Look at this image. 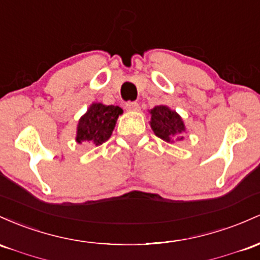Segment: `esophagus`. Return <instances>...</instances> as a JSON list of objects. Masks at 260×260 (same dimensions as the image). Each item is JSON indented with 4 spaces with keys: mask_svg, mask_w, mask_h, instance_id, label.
Returning a JSON list of instances; mask_svg holds the SVG:
<instances>
[{
    "mask_svg": "<svg viewBox=\"0 0 260 260\" xmlns=\"http://www.w3.org/2000/svg\"><path fill=\"white\" fill-rule=\"evenodd\" d=\"M125 108H126L127 110H133V112H136V110L140 109V106L138 102H126V104H125Z\"/></svg>",
    "mask_w": 260,
    "mask_h": 260,
    "instance_id": "34e87169",
    "label": "esophagus"
}]
</instances>
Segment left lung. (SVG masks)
<instances>
[{"mask_svg": "<svg viewBox=\"0 0 260 260\" xmlns=\"http://www.w3.org/2000/svg\"><path fill=\"white\" fill-rule=\"evenodd\" d=\"M151 127L159 139L171 142L174 136L182 140L179 136L185 130L182 118L174 110H171L166 106H157L151 110Z\"/></svg>", "mask_w": 260, "mask_h": 260, "instance_id": "8db88e82", "label": "left lung"}]
</instances>
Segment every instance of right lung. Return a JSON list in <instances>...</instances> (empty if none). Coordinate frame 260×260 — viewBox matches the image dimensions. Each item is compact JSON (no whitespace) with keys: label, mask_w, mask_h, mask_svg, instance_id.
Masks as SVG:
<instances>
[{"label":"right lung","mask_w":260,"mask_h":260,"mask_svg":"<svg viewBox=\"0 0 260 260\" xmlns=\"http://www.w3.org/2000/svg\"><path fill=\"white\" fill-rule=\"evenodd\" d=\"M121 113L122 109L119 107L92 104L88 112L78 121L77 142H87L95 146L106 142L112 135L116 119Z\"/></svg>","instance_id":"obj_1"}]
</instances>
